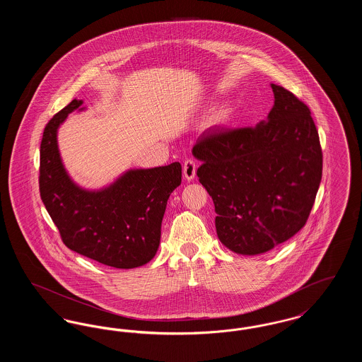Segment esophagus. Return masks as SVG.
Masks as SVG:
<instances>
[{
  "mask_svg": "<svg viewBox=\"0 0 362 362\" xmlns=\"http://www.w3.org/2000/svg\"><path fill=\"white\" fill-rule=\"evenodd\" d=\"M195 173H197V164L194 160L187 158L183 164V175L187 180H192L195 177Z\"/></svg>",
  "mask_w": 362,
  "mask_h": 362,
  "instance_id": "esophagus-1",
  "label": "esophagus"
}]
</instances>
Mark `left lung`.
<instances>
[{"mask_svg":"<svg viewBox=\"0 0 362 362\" xmlns=\"http://www.w3.org/2000/svg\"><path fill=\"white\" fill-rule=\"evenodd\" d=\"M267 121L202 134L192 155L214 202L217 236L241 255H258L294 236L310 217L323 155L307 104L272 84Z\"/></svg>","mask_w":362,"mask_h":362,"instance_id":"obj_1","label":"left lung"}]
</instances>
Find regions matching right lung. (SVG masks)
I'll return each instance as SVG.
<instances>
[{
	"label": "right lung",
	"mask_w": 362,
	"mask_h": 362,
	"mask_svg": "<svg viewBox=\"0 0 362 362\" xmlns=\"http://www.w3.org/2000/svg\"><path fill=\"white\" fill-rule=\"evenodd\" d=\"M83 100H71L45 127L39 189L61 239L71 251L117 269H134L157 252L167 201L182 183V165L130 170L98 191L78 187L66 173L57 132Z\"/></svg>",
	"instance_id": "obj_1"
}]
</instances>
